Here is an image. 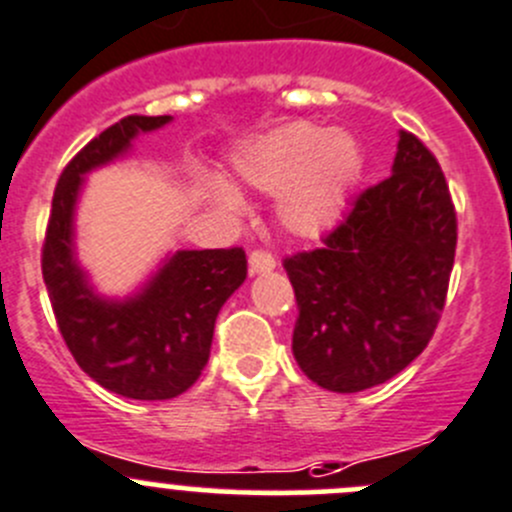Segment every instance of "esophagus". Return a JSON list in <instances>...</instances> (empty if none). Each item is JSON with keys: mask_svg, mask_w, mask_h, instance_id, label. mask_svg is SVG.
<instances>
[{"mask_svg": "<svg viewBox=\"0 0 512 512\" xmlns=\"http://www.w3.org/2000/svg\"><path fill=\"white\" fill-rule=\"evenodd\" d=\"M250 275H262V272H272L275 270V257L265 250H252L250 252Z\"/></svg>", "mask_w": 512, "mask_h": 512, "instance_id": "esophagus-1", "label": "esophagus"}]
</instances>
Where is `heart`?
<instances>
[{
	"label": "heart",
	"instance_id": "heart-1",
	"mask_svg": "<svg viewBox=\"0 0 512 512\" xmlns=\"http://www.w3.org/2000/svg\"><path fill=\"white\" fill-rule=\"evenodd\" d=\"M235 175L267 195H279L280 220L292 235L317 237L340 220L362 170V150L345 130L292 122L255 137L232 155ZM207 192L220 210L240 215L245 200L225 180L210 177Z\"/></svg>",
	"mask_w": 512,
	"mask_h": 512
}]
</instances>
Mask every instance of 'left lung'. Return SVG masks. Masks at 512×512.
<instances>
[{"instance_id":"obj_1","label":"left lung","mask_w":512,"mask_h":512,"mask_svg":"<svg viewBox=\"0 0 512 512\" xmlns=\"http://www.w3.org/2000/svg\"><path fill=\"white\" fill-rule=\"evenodd\" d=\"M455 245L443 170L403 130L393 175L355 197L322 247L282 262L300 310V370L332 393H360L405 370L438 327Z\"/></svg>"}]
</instances>
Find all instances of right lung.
<instances>
[{
	"mask_svg": "<svg viewBox=\"0 0 512 512\" xmlns=\"http://www.w3.org/2000/svg\"><path fill=\"white\" fill-rule=\"evenodd\" d=\"M170 122V114H130L82 147L59 175L42 247L44 285L69 352L94 382L132 400H170L195 385L210 360L217 312L247 277L240 247L177 250L135 295L114 300L79 267L74 210L84 177Z\"/></svg>",
	"mask_w": 512,
	"mask_h": 512,
	"instance_id": "obj_1",
	"label": "right lung"
}]
</instances>
